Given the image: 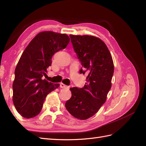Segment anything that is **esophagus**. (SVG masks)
I'll return each mask as SVG.
<instances>
[{"label":"esophagus","instance_id":"1","mask_svg":"<svg viewBox=\"0 0 146 146\" xmlns=\"http://www.w3.org/2000/svg\"><path fill=\"white\" fill-rule=\"evenodd\" d=\"M60 88H68V86L63 84V83H60Z\"/></svg>","mask_w":146,"mask_h":146}]
</instances>
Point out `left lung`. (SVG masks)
I'll list each match as a JSON object with an SVG mask.
<instances>
[{"label":"left lung","instance_id":"8db88e82","mask_svg":"<svg viewBox=\"0 0 146 146\" xmlns=\"http://www.w3.org/2000/svg\"><path fill=\"white\" fill-rule=\"evenodd\" d=\"M74 51L81 63L80 73L86 75L83 88H71V97L65 107L70 114L86 120L97 112L107 99L111 86L114 66L107 46L92 36L70 35Z\"/></svg>","mask_w":146,"mask_h":146}]
</instances>
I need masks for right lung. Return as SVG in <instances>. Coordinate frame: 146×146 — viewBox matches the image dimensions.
Here are the masks:
<instances>
[{
    "mask_svg": "<svg viewBox=\"0 0 146 146\" xmlns=\"http://www.w3.org/2000/svg\"><path fill=\"white\" fill-rule=\"evenodd\" d=\"M69 42V37L64 34L44 31L38 34L24 51L15 68L12 85L13 103L23 117L38 115L46 96L59 87L58 83L48 82L42 77L51 65L52 56Z\"/></svg>",
    "mask_w": 146,
    "mask_h": 146,
    "instance_id": "obj_1",
    "label": "right lung"
}]
</instances>
